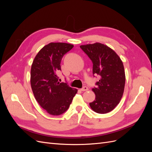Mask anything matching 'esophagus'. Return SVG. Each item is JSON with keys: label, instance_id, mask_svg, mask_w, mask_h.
<instances>
[{"label": "esophagus", "instance_id": "esophagus-1", "mask_svg": "<svg viewBox=\"0 0 152 152\" xmlns=\"http://www.w3.org/2000/svg\"><path fill=\"white\" fill-rule=\"evenodd\" d=\"M88 88L86 86L83 87V88L81 89V91H88Z\"/></svg>", "mask_w": 152, "mask_h": 152}]
</instances>
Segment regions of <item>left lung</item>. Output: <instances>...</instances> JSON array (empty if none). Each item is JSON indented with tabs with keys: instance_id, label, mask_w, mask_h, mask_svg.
<instances>
[{
	"instance_id": "8db88e82",
	"label": "left lung",
	"mask_w": 152,
	"mask_h": 152,
	"mask_svg": "<svg viewBox=\"0 0 152 152\" xmlns=\"http://www.w3.org/2000/svg\"><path fill=\"white\" fill-rule=\"evenodd\" d=\"M93 63V74L101 77L92 89L95 101L89 106L99 114L113 110L124 94L125 74L124 64L118 54L110 48L101 43L80 46Z\"/></svg>"
}]
</instances>
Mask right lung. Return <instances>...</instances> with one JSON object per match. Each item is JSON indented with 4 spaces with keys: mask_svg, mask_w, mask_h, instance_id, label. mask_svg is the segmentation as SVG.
Listing matches in <instances>:
<instances>
[{
    "mask_svg": "<svg viewBox=\"0 0 152 152\" xmlns=\"http://www.w3.org/2000/svg\"><path fill=\"white\" fill-rule=\"evenodd\" d=\"M72 44L51 42L35 57L31 70V86L37 101L51 115H59L69 108L78 90L60 82L57 73L61 69L63 56Z\"/></svg>",
    "mask_w": 152,
    "mask_h": 152,
    "instance_id": "1",
    "label": "right lung"
}]
</instances>
